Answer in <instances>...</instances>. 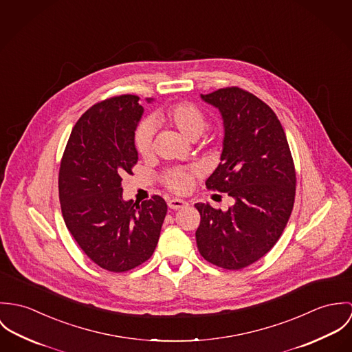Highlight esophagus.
I'll return each mask as SVG.
<instances>
[{
	"instance_id": "esophagus-1",
	"label": "esophagus",
	"mask_w": 352,
	"mask_h": 352,
	"mask_svg": "<svg viewBox=\"0 0 352 352\" xmlns=\"http://www.w3.org/2000/svg\"><path fill=\"white\" fill-rule=\"evenodd\" d=\"M167 205H168L170 209L177 210V209H181V208L188 206V202L184 201V199H179V198H170V199L167 201Z\"/></svg>"
}]
</instances>
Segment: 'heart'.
<instances>
[{
    "label": "heart",
    "mask_w": 352,
    "mask_h": 352,
    "mask_svg": "<svg viewBox=\"0 0 352 352\" xmlns=\"http://www.w3.org/2000/svg\"><path fill=\"white\" fill-rule=\"evenodd\" d=\"M162 125L178 131L189 140L197 139L206 128V116L204 111L190 101L177 102L157 115ZM154 131L148 121L139 125L135 133V148L140 157H148L153 150ZM195 173L190 168H171L163 175V184L174 193H188L195 184Z\"/></svg>",
    "instance_id": "obj_1"
}]
</instances>
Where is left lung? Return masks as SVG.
Returning a JSON list of instances; mask_svg holds the SVG:
<instances>
[{"label": "left lung", "instance_id": "left-lung-1", "mask_svg": "<svg viewBox=\"0 0 352 352\" xmlns=\"http://www.w3.org/2000/svg\"><path fill=\"white\" fill-rule=\"evenodd\" d=\"M201 98L224 120L221 162L206 188L234 197L227 212L197 202L199 254L209 263L240 270L265 256L283 232L296 197V168L280 121L273 109L237 86Z\"/></svg>", "mask_w": 352, "mask_h": 352}]
</instances>
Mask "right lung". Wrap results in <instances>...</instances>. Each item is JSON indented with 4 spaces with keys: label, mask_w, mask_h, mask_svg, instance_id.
Here are the masks:
<instances>
[{
    "label": "right lung",
    "mask_w": 352,
    "mask_h": 352,
    "mask_svg": "<svg viewBox=\"0 0 352 352\" xmlns=\"http://www.w3.org/2000/svg\"><path fill=\"white\" fill-rule=\"evenodd\" d=\"M143 107L121 94L94 104L74 125L59 168V201L67 230L101 269L129 272L151 258L167 213L153 195L122 199L121 175L138 163L135 131Z\"/></svg>",
    "instance_id": "obj_1"
}]
</instances>
